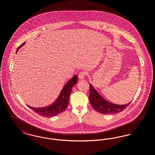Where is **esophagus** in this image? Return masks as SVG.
<instances>
[{
    "instance_id": "obj_1",
    "label": "esophagus",
    "mask_w": 155,
    "mask_h": 155,
    "mask_svg": "<svg viewBox=\"0 0 155 155\" xmlns=\"http://www.w3.org/2000/svg\"><path fill=\"white\" fill-rule=\"evenodd\" d=\"M87 73L85 71H81L80 74H78V78L80 80H82L84 78L85 76L86 75Z\"/></svg>"
}]
</instances>
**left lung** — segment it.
<instances>
[{
	"mask_svg": "<svg viewBox=\"0 0 155 155\" xmlns=\"http://www.w3.org/2000/svg\"><path fill=\"white\" fill-rule=\"evenodd\" d=\"M89 99L91 106L95 110L102 114H113L124 110L131 102L119 105L110 103L101 96L91 84L89 85Z\"/></svg>",
	"mask_w": 155,
	"mask_h": 155,
	"instance_id": "obj_1",
	"label": "left lung"
}]
</instances>
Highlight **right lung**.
Listing matches in <instances>:
<instances>
[{"mask_svg":"<svg viewBox=\"0 0 155 155\" xmlns=\"http://www.w3.org/2000/svg\"><path fill=\"white\" fill-rule=\"evenodd\" d=\"M25 44V42L19 46L17 49V52L18 49ZM78 81V77L77 75L71 78L68 81L62 89L60 94L55 102L51 104L41 108H35L28 106L35 113L41 116L44 117H53L63 112L68 106L69 102V97L71 92V89L75 84Z\"/></svg>","mask_w":155,"mask_h":155,"instance_id":"obj_1","label":"right lung"}]
</instances>
